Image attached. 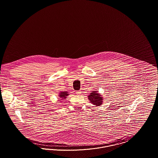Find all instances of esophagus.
Here are the masks:
<instances>
[{
	"instance_id": "1",
	"label": "esophagus",
	"mask_w": 158,
	"mask_h": 158,
	"mask_svg": "<svg viewBox=\"0 0 158 158\" xmlns=\"http://www.w3.org/2000/svg\"><path fill=\"white\" fill-rule=\"evenodd\" d=\"M81 93H82V92L80 91V90L76 92V94L77 95H81Z\"/></svg>"
}]
</instances>
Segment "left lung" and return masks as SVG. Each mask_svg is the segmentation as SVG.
<instances>
[{
	"instance_id": "obj_1",
	"label": "left lung",
	"mask_w": 158,
	"mask_h": 158,
	"mask_svg": "<svg viewBox=\"0 0 158 158\" xmlns=\"http://www.w3.org/2000/svg\"><path fill=\"white\" fill-rule=\"evenodd\" d=\"M88 98L89 100V102L94 105V106H99L103 104L104 97L101 94L98 93V91L95 90L91 92Z\"/></svg>"
}]
</instances>
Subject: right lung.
Instances as JSON below:
<instances>
[{
  "label": "right lung",
  "mask_w": 158,
  "mask_h": 158,
  "mask_svg": "<svg viewBox=\"0 0 158 158\" xmlns=\"http://www.w3.org/2000/svg\"><path fill=\"white\" fill-rule=\"evenodd\" d=\"M69 95V94H68V91H61L59 94L58 95V96L59 97L60 100H63L66 99V97Z\"/></svg>",
  "instance_id": "1"
}]
</instances>
